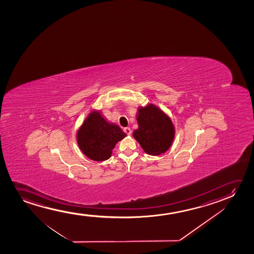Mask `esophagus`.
<instances>
[{
	"label": "esophagus",
	"mask_w": 254,
	"mask_h": 254,
	"mask_svg": "<svg viewBox=\"0 0 254 254\" xmlns=\"http://www.w3.org/2000/svg\"><path fill=\"white\" fill-rule=\"evenodd\" d=\"M124 132H125L127 135H131V134H132V130H131L130 127H126V128H124Z\"/></svg>",
	"instance_id": "1"
}]
</instances>
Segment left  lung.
<instances>
[{"instance_id": "left-lung-1", "label": "left lung", "mask_w": 254, "mask_h": 254, "mask_svg": "<svg viewBox=\"0 0 254 254\" xmlns=\"http://www.w3.org/2000/svg\"><path fill=\"white\" fill-rule=\"evenodd\" d=\"M139 128L132 135L145 153L156 156L166 153L170 148L175 128L170 117L154 104L139 107L137 115Z\"/></svg>"}]
</instances>
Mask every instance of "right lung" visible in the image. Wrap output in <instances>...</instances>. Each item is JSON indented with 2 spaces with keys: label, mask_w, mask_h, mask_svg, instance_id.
<instances>
[{
  "label": "right lung",
  "mask_w": 254,
  "mask_h": 254,
  "mask_svg": "<svg viewBox=\"0 0 254 254\" xmlns=\"http://www.w3.org/2000/svg\"><path fill=\"white\" fill-rule=\"evenodd\" d=\"M127 134L120 127L105 120L100 112H91L77 131L78 146L91 160L104 161L112 156L115 145Z\"/></svg>",
  "instance_id": "obj_1"
}]
</instances>
